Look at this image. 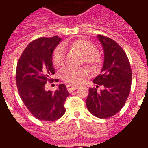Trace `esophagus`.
I'll use <instances>...</instances> for the list:
<instances>
[{"instance_id":"1","label":"esophagus","mask_w":148,"mask_h":148,"mask_svg":"<svg viewBox=\"0 0 148 148\" xmlns=\"http://www.w3.org/2000/svg\"><path fill=\"white\" fill-rule=\"evenodd\" d=\"M66 87H67L68 91H69L70 92H71L72 91H73V90H75L76 89L78 88V86L71 85V84H68V85H66Z\"/></svg>"}]
</instances>
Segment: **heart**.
Returning <instances> with one entry per match:
<instances>
[{"instance_id":"1","label":"heart","mask_w":148,"mask_h":148,"mask_svg":"<svg viewBox=\"0 0 148 148\" xmlns=\"http://www.w3.org/2000/svg\"><path fill=\"white\" fill-rule=\"evenodd\" d=\"M64 47H70L75 49L84 56V61L91 67L98 68L102 62V57L96 51V47L91 41L86 39H78L73 42H64L62 46H58L53 54V63L56 67H61L65 62V52ZM89 70L86 67H66L61 72L63 81L70 84H77L83 81L88 75Z\"/></svg>"}]
</instances>
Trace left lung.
I'll list each match as a JSON object with an SVG mask.
<instances>
[{
	"label": "left lung",
	"instance_id": "obj_1",
	"mask_svg": "<svg viewBox=\"0 0 148 148\" xmlns=\"http://www.w3.org/2000/svg\"><path fill=\"white\" fill-rule=\"evenodd\" d=\"M104 49V64L101 73L93 83L102 86L100 92L95 87L89 89L86 100L87 108L93 116L100 119L110 118L124 107L130 94L132 71L130 61L124 49L110 38L98 35Z\"/></svg>",
	"mask_w": 148,
	"mask_h": 148
}]
</instances>
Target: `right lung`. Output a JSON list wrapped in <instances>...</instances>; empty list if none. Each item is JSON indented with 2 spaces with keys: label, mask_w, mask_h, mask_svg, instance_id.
Here are the masks:
<instances>
[{
  "label": "right lung",
  "mask_w": 148,
  "mask_h": 148,
  "mask_svg": "<svg viewBox=\"0 0 148 148\" xmlns=\"http://www.w3.org/2000/svg\"><path fill=\"white\" fill-rule=\"evenodd\" d=\"M61 38H40L28 44L18 61L16 84L23 104L30 113L41 121H53L61 118L66 109L64 102L70 93L64 84L52 92L45 90L55 74L53 53Z\"/></svg>",
  "instance_id": "obj_1"
}]
</instances>
